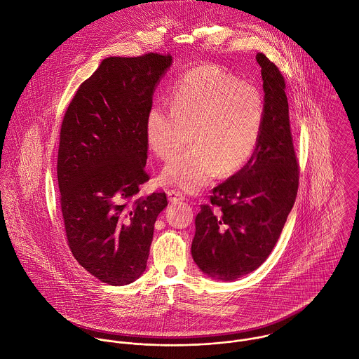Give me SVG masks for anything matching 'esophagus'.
I'll list each match as a JSON object with an SVG mask.
<instances>
[{
    "instance_id": "1",
    "label": "esophagus",
    "mask_w": 359,
    "mask_h": 359,
    "mask_svg": "<svg viewBox=\"0 0 359 359\" xmlns=\"http://www.w3.org/2000/svg\"><path fill=\"white\" fill-rule=\"evenodd\" d=\"M166 194H168V198H169L170 203H176V201H180V200H184V196L180 191H177V190H168Z\"/></svg>"
}]
</instances>
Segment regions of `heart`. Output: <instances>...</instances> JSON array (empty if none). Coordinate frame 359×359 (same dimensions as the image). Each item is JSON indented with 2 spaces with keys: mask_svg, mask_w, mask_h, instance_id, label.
<instances>
[{
  "mask_svg": "<svg viewBox=\"0 0 359 359\" xmlns=\"http://www.w3.org/2000/svg\"><path fill=\"white\" fill-rule=\"evenodd\" d=\"M170 105L155 103L147 113L149 148L158 158L168 159L187 137L191 147L163 168V183L196 191L217 173L233 175L255 154L266 123V102L257 86L218 65L203 64L175 82Z\"/></svg>",
  "mask_w": 359,
  "mask_h": 359,
  "instance_id": "heart-1",
  "label": "heart"
}]
</instances>
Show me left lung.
I'll list each match as a JSON object with an SVG mask.
<instances>
[{
  "label": "left lung",
  "instance_id": "obj_1",
  "mask_svg": "<svg viewBox=\"0 0 359 359\" xmlns=\"http://www.w3.org/2000/svg\"><path fill=\"white\" fill-rule=\"evenodd\" d=\"M262 67L266 123L248 163L212 189L196 217L191 255L208 277L233 281L259 269L273 252L299 186L285 79L266 54Z\"/></svg>",
  "mask_w": 359,
  "mask_h": 359
}]
</instances>
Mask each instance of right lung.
<instances>
[{"label":"right lung","instance_id":"obj_1","mask_svg":"<svg viewBox=\"0 0 359 359\" xmlns=\"http://www.w3.org/2000/svg\"><path fill=\"white\" fill-rule=\"evenodd\" d=\"M170 54L109 57L83 81L60 130L57 179L65 236L75 260L109 285L147 267L166 194L137 197L149 180L145 118Z\"/></svg>","mask_w":359,"mask_h":359}]
</instances>
